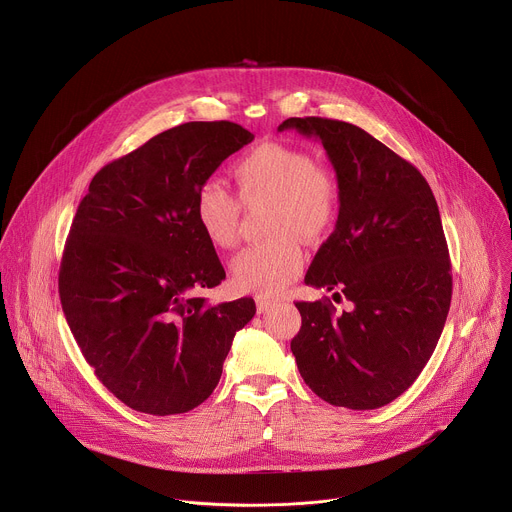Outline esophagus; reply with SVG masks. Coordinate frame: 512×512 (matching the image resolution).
Returning <instances> with one entry per match:
<instances>
[{"mask_svg": "<svg viewBox=\"0 0 512 512\" xmlns=\"http://www.w3.org/2000/svg\"><path fill=\"white\" fill-rule=\"evenodd\" d=\"M255 302H257V312H259V314H265V312H269V310L275 306L273 300H267V298H263V296H257Z\"/></svg>", "mask_w": 512, "mask_h": 512, "instance_id": "esophagus-1", "label": "esophagus"}]
</instances>
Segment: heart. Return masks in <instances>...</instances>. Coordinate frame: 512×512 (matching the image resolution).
<instances>
[{"label":"heart","mask_w":512,"mask_h":512,"mask_svg":"<svg viewBox=\"0 0 512 512\" xmlns=\"http://www.w3.org/2000/svg\"><path fill=\"white\" fill-rule=\"evenodd\" d=\"M243 204L267 202V241L243 249L233 261V281L241 291L275 296L298 279L306 265L300 235L318 241L328 235L340 212L336 172L314 156L277 141L257 145L233 166ZM239 200L216 180H206L194 200L196 223L214 249L239 241Z\"/></svg>","instance_id":"1"}]
</instances>
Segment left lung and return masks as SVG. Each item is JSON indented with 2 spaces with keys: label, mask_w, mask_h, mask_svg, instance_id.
Segmentation results:
<instances>
[{
  "label": "left lung",
  "mask_w": 512,
  "mask_h": 512,
  "mask_svg": "<svg viewBox=\"0 0 512 512\" xmlns=\"http://www.w3.org/2000/svg\"><path fill=\"white\" fill-rule=\"evenodd\" d=\"M318 137L340 182L334 233L306 283L352 302H298L302 328L291 352L324 401L377 409L405 393L442 336L452 302V265L433 192L421 172L364 129L324 117L279 127Z\"/></svg>",
  "instance_id": "1"
}]
</instances>
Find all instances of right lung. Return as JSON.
I'll return each instance as SVG.
<instances>
[{
  "label": "right lung",
  "mask_w": 512,
  "mask_h": 512,
  "mask_svg": "<svg viewBox=\"0 0 512 512\" xmlns=\"http://www.w3.org/2000/svg\"><path fill=\"white\" fill-rule=\"evenodd\" d=\"M253 137L231 121L172 127L101 168L77 208L62 312L97 379L135 411L176 415L206 401L255 316L251 298L208 306L192 294L225 279L196 223V192Z\"/></svg>",
  "instance_id": "add662e5"
}]
</instances>
